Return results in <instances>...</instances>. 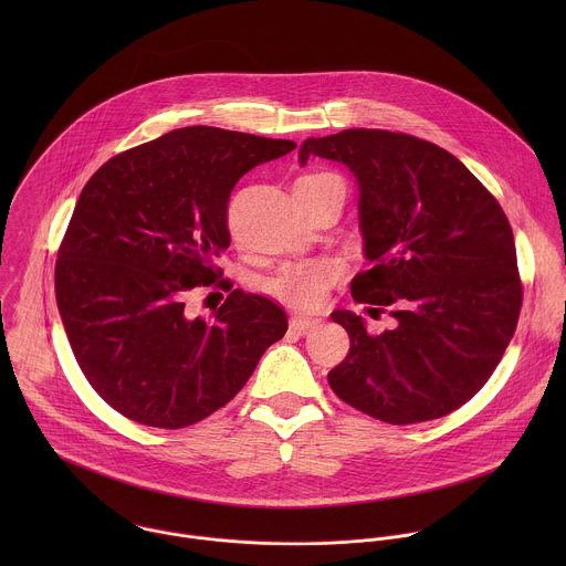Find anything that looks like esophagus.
Wrapping results in <instances>:
<instances>
[{
	"mask_svg": "<svg viewBox=\"0 0 566 566\" xmlns=\"http://www.w3.org/2000/svg\"><path fill=\"white\" fill-rule=\"evenodd\" d=\"M321 324V318H312V316H292L290 328L298 335H307L310 331H314Z\"/></svg>",
	"mask_w": 566,
	"mask_h": 566,
	"instance_id": "esophagus-1",
	"label": "esophagus"
}]
</instances>
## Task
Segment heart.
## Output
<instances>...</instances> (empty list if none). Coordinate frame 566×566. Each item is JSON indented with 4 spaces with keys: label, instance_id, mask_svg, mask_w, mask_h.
Listing matches in <instances>:
<instances>
[{
    "label": "heart",
    "instance_id": "heart-1",
    "mask_svg": "<svg viewBox=\"0 0 566 566\" xmlns=\"http://www.w3.org/2000/svg\"><path fill=\"white\" fill-rule=\"evenodd\" d=\"M324 178H333V174H307L296 180V185H310ZM342 265L335 259H312V261H292L281 265L268 281L265 290L296 307H316L321 305L328 287L339 279Z\"/></svg>",
    "mask_w": 566,
    "mask_h": 566
}]
</instances>
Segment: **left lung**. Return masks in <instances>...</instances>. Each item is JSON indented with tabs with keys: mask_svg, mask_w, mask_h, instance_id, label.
Returning a JSON list of instances; mask_svg holds the SVG:
<instances>
[{
	"mask_svg": "<svg viewBox=\"0 0 566 566\" xmlns=\"http://www.w3.org/2000/svg\"><path fill=\"white\" fill-rule=\"evenodd\" d=\"M310 157L344 163L359 187L364 254L357 303L390 307L392 331L331 314L350 337L331 390L392 424L424 422L473 399L518 323L523 287L510 222L494 196L451 153L418 137L348 128L305 139ZM379 312V310H377Z\"/></svg>",
	"mask_w": 566,
	"mask_h": 566,
	"instance_id": "left-lung-1",
	"label": "left lung"
}]
</instances>
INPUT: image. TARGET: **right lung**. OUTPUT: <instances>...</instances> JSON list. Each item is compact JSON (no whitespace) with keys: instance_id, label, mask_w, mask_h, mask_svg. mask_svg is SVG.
<instances>
[{"instance_id":"obj_1","label":"right lung","mask_w":566,"mask_h":566,"mask_svg":"<svg viewBox=\"0 0 566 566\" xmlns=\"http://www.w3.org/2000/svg\"><path fill=\"white\" fill-rule=\"evenodd\" d=\"M290 139L187 126L104 163L84 185L56 261V303L86 381L126 418L161 429L229 403L287 331L265 296L233 290L209 318L185 307L227 287L229 198ZM231 290V287H229Z\"/></svg>"}]
</instances>
